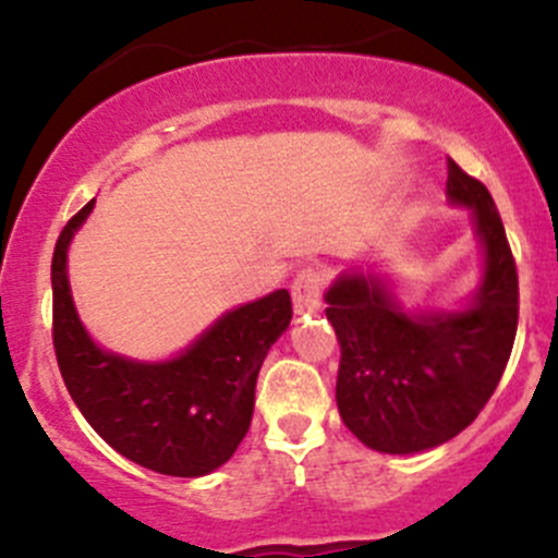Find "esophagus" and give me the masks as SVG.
Listing matches in <instances>:
<instances>
[{
	"label": "esophagus",
	"mask_w": 558,
	"mask_h": 558,
	"mask_svg": "<svg viewBox=\"0 0 558 558\" xmlns=\"http://www.w3.org/2000/svg\"><path fill=\"white\" fill-rule=\"evenodd\" d=\"M326 289V272L318 267H305L294 278L291 286V296H294L296 313H315L320 307V294Z\"/></svg>",
	"instance_id": "esophagus-1"
}]
</instances>
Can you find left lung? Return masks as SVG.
<instances>
[{"instance_id": "8db88e82", "label": "left lung", "mask_w": 558, "mask_h": 558, "mask_svg": "<svg viewBox=\"0 0 558 558\" xmlns=\"http://www.w3.org/2000/svg\"><path fill=\"white\" fill-rule=\"evenodd\" d=\"M448 199L470 207L483 278L461 311H404L384 278L342 272L326 291L340 340L337 410L380 453L442 446L477 418L508 367L519 326V272L502 218L481 180L448 159Z\"/></svg>"}]
</instances>
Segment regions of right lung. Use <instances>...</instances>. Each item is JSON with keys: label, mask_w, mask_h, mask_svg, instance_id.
Returning a JSON list of instances; mask_svg holds the SVG:
<instances>
[{"label": "right lung", "mask_w": 558, "mask_h": 558, "mask_svg": "<svg viewBox=\"0 0 558 558\" xmlns=\"http://www.w3.org/2000/svg\"><path fill=\"white\" fill-rule=\"evenodd\" d=\"M92 210L94 199L66 221L50 264L53 348L66 391L92 429L134 464L174 477L207 475L247 435L258 369L289 329V291L223 313L167 362L102 351L77 318L66 278V251Z\"/></svg>", "instance_id": "add662e5"}]
</instances>
